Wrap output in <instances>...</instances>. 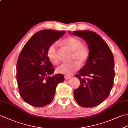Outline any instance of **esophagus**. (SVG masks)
Instances as JSON below:
<instances>
[{
	"label": "esophagus",
	"mask_w": 128,
	"mask_h": 128,
	"mask_svg": "<svg viewBox=\"0 0 128 128\" xmlns=\"http://www.w3.org/2000/svg\"><path fill=\"white\" fill-rule=\"evenodd\" d=\"M72 78L71 76H68V75H66L64 76V78H65V79H66V80L69 79V78Z\"/></svg>",
	"instance_id": "esophagus-1"
}]
</instances>
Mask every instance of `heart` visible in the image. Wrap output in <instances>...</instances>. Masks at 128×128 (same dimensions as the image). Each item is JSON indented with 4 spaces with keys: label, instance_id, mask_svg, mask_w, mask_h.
<instances>
[{
    "label": "heart",
    "instance_id": "heart-1",
    "mask_svg": "<svg viewBox=\"0 0 128 128\" xmlns=\"http://www.w3.org/2000/svg\"><path fill=\"white\" fill-rule=\"evenodd\" d=\"M62 44L65 47L69 49L72 52V59H75L70 62H63L56 68V71L59 74L71 75L79 69L80 63L84 64L88 60L90 52L86 46L82 45V42L77 38L69 36L62 41ZM47 56L49 60L54 64H57L59 62L58 52L56 43H53L48 47Z\"/></svg>",
    "mask_w": 128,
    "mask_h": 128
}]
</instances>
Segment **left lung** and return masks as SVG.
Returning a JSON list of instances; mask_svg holds the SVG:
<instances>
[{
	"mask_svg": "<svg viewBox=\"0 0 128 128\" xmlns=\"http://www.w3.org/2000/svg\"><path fill=\"white\" fill-rule=\"evenodd\" d=\"M72 34L85 40L90 52L85 66L75 75L80 85L74 90V98L81 107H94L107 98L113 87L115 75L114 57L109 46L95 32L75 31Z\"/></svg>",
	"mask_w": 128,
	"mask_h": 128,
	"instance_id": "1",
	"label": "left lung"
}]
</instances>
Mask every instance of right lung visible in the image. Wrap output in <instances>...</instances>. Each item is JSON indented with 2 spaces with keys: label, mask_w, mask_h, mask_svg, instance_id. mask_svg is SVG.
<instances>
[{
  "label": "right lung",
  "mask_w": 128,
  "mask_h": 128,
  "mask_svg": "<svg viewBox=\"0 0 128 128\" xmlns=\"http://www.w3.org/2000/svg\"><path fill=\"white\" fill-rule=\"evenodd\" d=\"M66 31L43 30L34 34L24 46L16 64V79L19 92L25 101L41 107L52 101L58 84L64 75L53 76L54 69L47 56L48 47Z\"/></svg>",
  "instance_id": "add662e5"
}]
</instances>
